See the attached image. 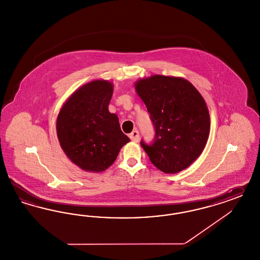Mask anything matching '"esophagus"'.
I'll return each mask as SVG.
<instances>
[{
  "mask_svg": "<svg viewBox=\"0 0 260 260\" xmlns=\"http://www.w3.org/2000/svg\"><path fill=\"white\" fill-rule=\"evenodd\" d=\"M129 138L131 139V141H133V142H139V140H140V134H139V131L138 130H134L131 134L129 135Z\"/></svg>",
  "mask_w": 260,
  "mask_h": 260,
  "instance_id": "obj_1",
  "label": "esophagus"
}]
</instances>
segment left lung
<instances>
[{
    "label": "left lung",
    "mask_w": 260,
    "mask_h": 260,
    "mask_svg": "<svg viewBox=\"0 0 260 260\" xmlns=\"http://www.w3.org/2000/svg\"><path fill=\"white\" fill-rule=\"evenodd\" d=\"M155 130L151 144L141 145L154 166L166 173L188 168L202 154L210 117L201 93L179 77L154 75L136 83Z\"/></svg>",
    "instance_id": "left-lung-1"
}]
</instances>
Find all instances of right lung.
Segmentation results:
<instances>
[{
	"label": "right lung",
	"instance_id": "1",
	"mask_svg": "<svg viewBox=\"0 0 260 260\" xmlns=\"http://www.w3.org/2000/svg\"><path fill=\"white\" fill-rule=\"evenodd\" d=\"M114 86L104 80L80 87L60 109L57 119L58 141L68 158L87 172L108 169L130 140L118 117L109 112Z\"/></svg>",
	"mask_w": 260,
	"mask_h": 260
}]
</instances>
